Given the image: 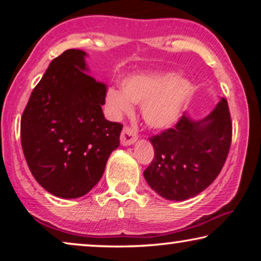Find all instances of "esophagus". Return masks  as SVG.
<instances>
[{
    "label": "esophagus",
    "instance_id": "1",
    "mask_svg": "<svg viewBox=\"0 0 261 261\" xmlns=\"http://www.w3.org/2000/svg\"><path fill=\"white\" fill-rule=\"evenodd\" d=\"M135 140H137V132L129 126L123 127L122 133H121V144L128 146L134 144Z\"/></svg>",
    "mask_w": 261,
    "mask_h": 261
}]
</instances>
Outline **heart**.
<instances>
[{
	"label": "heart",
	"instance_id": "b5f03b06",
	"mask_svg": "<svg viewBox=\"0 0 261 261\" xmlns=\"http://www.w3.org/2000/svg\"><path fill=\"white\" fill-rule=\"evenodd\" d=\"M191 92L190 81L173 73H137L124 78L121 91L108 90L107 105L116 116L130 114L132 103L141 105L146 124L165 129L179 120Z\"/></svg>",
	"mask_w": 261,
	"mask_h": 261
}]
</instances>
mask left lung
Wrapping results in <instances>:
<instances>
[{
  "label": "left lung",
  "mask_w": 261,
  "mask_h": 261,
  "mask_svg": "<svg viewBox=\"0 0 261 261\" xmlns=\"http://www.w3.org/2000/svg\"><path fill=\"white\" fill-rule=\"evenodd\" d=\"M226 98L205 119L181 115L176 126L149 138L154 158L144 171L151 189L170 201H184L205 190L226 163L231 144Z\"/></svg>",
  "instance_id": "8db88e82"
}]
</instances>
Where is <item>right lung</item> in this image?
Wrapping results in <instances>:
<instances>
[{
	"instance_id": "add662e5",
	"label": "right lung",
	"mask_w": 261,
	"mask_h": 261,
	"mask_svg": "<svg viewBox=\"0 0 261 261\" xmlns=\"http://www.w3.org/2000/svg\"><path fill=\"white\" fill-rule=\"evenodd\" d=\"M85 52L66 49L49 64L21 117V145L35 180L49 194H88L120 145L122 124L103 115L107 85L87 73Z\"/></svg>"
}]
</instances>
